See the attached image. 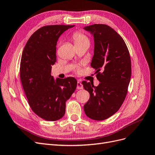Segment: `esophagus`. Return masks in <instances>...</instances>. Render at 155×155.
I'll return each instance as SVG.
<instances>
[{
  "instance_id": "34e87169",
  "label": "esophagus",
  "mask_w": 155,
  "mask_h": 155,
  "mask_svg": "<svg viewBox=\"0 0 155 155\" xmlns=\"http://www.w3.org/2000/svg\"><path fill=\"white\" fill-rule=\"evenodd\" d=\"M84 88L83 85L81 82H77V89H82Z\"/></svg>"
}]
</instances>
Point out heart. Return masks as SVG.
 Returning a JSON list of instances; mask_svg holds the SVG:
<instances>
[{
    "label": "heart",
    "mask_w": 155,
    "mask_h": 155,
    "mask_svg": "<svg viewBox=\"0 0 155 155\" xmlns=\"http://www.w3.org/2000/svg\"><path fill=\"white\" fill-rule=\"evenodd\" d=\"M73 39L74 41V44L75 45H84L90 44L89 39L84 34L82 33L81 32H75L73 34Z\"/></svg>",
    "instance_id": "1"
}]
</instances>
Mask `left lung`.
<instances>
[{"label":"left lung","mask_w":155,"mask_h":155,"mask_svg":"<svg viewBox=\"0 0 155 155\" xmlns=\"http://www.w3.org/2000/svg\"><path fill=\"white\" fill-rule=\"evenodd\" d=\"M84 28L94 37L91 66L100 82L96 87L82 82L90 94L84 109L88 117L102 121L117 112L126 98L131 74L130 56L123 39L110 27L94 24Z\"/></svg>","instance_id":"1"}]
</instances>
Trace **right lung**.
<instances>
[{
  "mask_svg": "<svg viewBox=\"0 0 155 155\" xmlns=\"http://www.w3.org/2000/svg\"><path fill=\"white\" fill-rule=\"evenodd\" d=\"M74 25H47L39 28L27 41L22 52L20 73L31 109L49 121L64 116L66 101L75 91L73 77L56 80L51 75L56 62V45L61 34Z\"/></svg>",
  "mask_w": 155,
  "mask_h": 155,
  "instance_id": "add662e5",
  "label": "right lung"
}]
</instances>
